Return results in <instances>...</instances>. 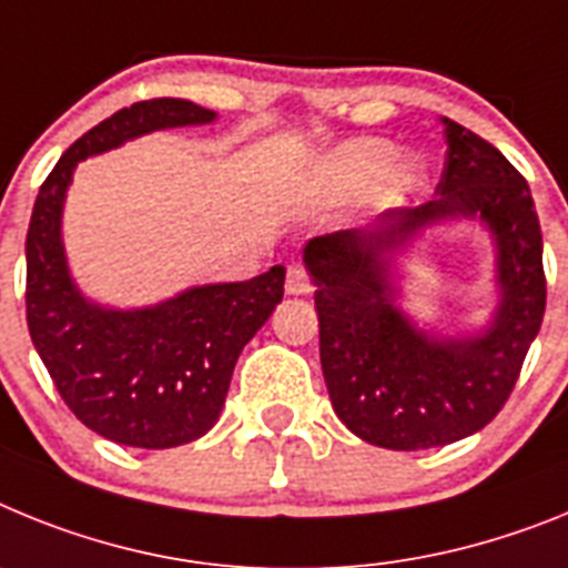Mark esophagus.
I'll use <instances>...</instances> for the list:
<instances>
[{"instance_id": "obj_1", "label": "esophagus", "mask_w": 568, "mask_h": 568, "mask_svg": "<svg viewBox=\"0 0 568 568\" xmlns=\"http://www.w3.org/2000/svg\"><path fill=\"white\" fill-rule=\"evenodd\" d=\"M285 291L300 297V294H308L312 291V280L305 274L303 265H288V274H285Z\"/></svg>"}]
</instances>
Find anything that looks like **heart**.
I'll return each instance as SVG.
<instances>
[{
  "instance_id": "1",
  "label": "heart",
  "mask_w": 568,
  "mask_h": 568,
  "mask_svg": "<svg viewBox=\"0 0 568 568\" xmlns=\"http://www.w3.org/2000/svg\"><path fill=\"white\" fill-rule=\"evenodd\" d=\"M428 176L426 160L420 154H400L388 140L363 136L343 142L320 165V180L334 196H352L374 185L379 202H400Z\"/></svg>"
}]
</instances>
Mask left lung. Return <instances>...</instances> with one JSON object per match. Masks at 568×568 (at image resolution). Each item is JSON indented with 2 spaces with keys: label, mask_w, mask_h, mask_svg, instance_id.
<instances>
[{
  "label": "left lung",
  "mask_w": 568,
  "mask_h": 568,
  "mask_svg": "<svg viewBox=\"0 0 568 568\" xmlns=\"http://www.w3.org/2000/svg\"><path fill=\"white\" fill-rule=\"evenodd\" d=\"M443 125L448 151L434 200L303 248L334 412L359 440L394 452L446 446L495 420L546 312L544 236L529 185L495 145L446 116ZM448 222H480L496 248V308L457 335L423 329L396 305L399 256Z\"/></svg>",
  "instance_id": "1"
}]
</instances>
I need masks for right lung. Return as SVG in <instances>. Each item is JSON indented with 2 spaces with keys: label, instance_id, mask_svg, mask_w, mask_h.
Returning a JSON list of instances; mask_svg holds the SVG:
<instances>
[{
  "label": "right lung",
  "instance_id": "obj_1",
  "mask_svg": "<svg viewBox=\"0 0 568 568\" xmlns=\"http://www.w3.org/2000/svg\"><path fill=\"white\" fill-rule=\"evenodd\" d=\"M214 120V111L189 100L134 102L79 136L33 202L24 240L33 348L68 408L122 446L174 448L214 428L236 357L283 300L285 268L274 265L245 283L191 285L154 305H102L82 294L68 265L65 196L88 156Z\"/></svg>",
  "mask_w": 568,
  "mask_h": 568
}]
</instances>
